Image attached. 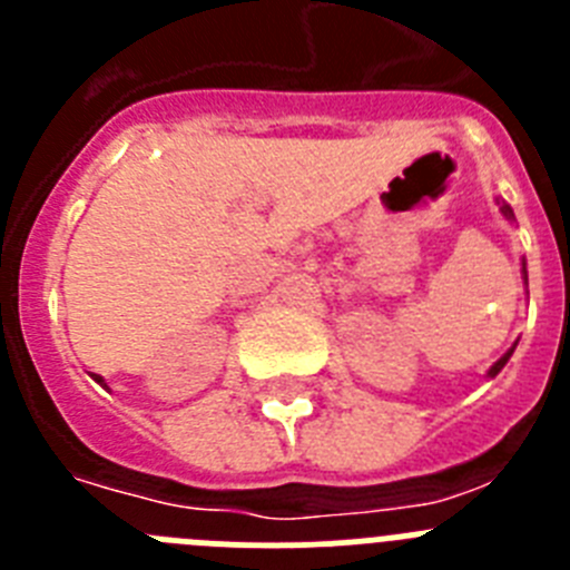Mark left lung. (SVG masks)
I'll return each instance as SVG.
<instances>
[{"instance_id":"obj_1","label":"left lung","mask_w":570,"mask_h":570,"mask_svg":"<svg viewBox=\"0 0 570 570\" xmlns=\"http://www.w3.org/2000/svg\"><path fill=\"white\" fill-rule=\"evenodd\" d=\"M502 214H505V216H508V219H513V210H511V208H508V205H502ZM511 354H513V347H511V351H508V354H505V356H500V360L493 362V365H491V371H488V376H497V374H500L502 367H505V362H508V360H511Z\"/></svg>"}]
</instances>
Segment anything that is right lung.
<instances>
[{"label": "right lung", "instance_id": "add662e5", "mask_svg": "<svg viewBox=\"0 0 570 570\" xmlns=\"http://www.w3.org/2000/svg\"><path fill=\"white\" fill-rule=\"evenodd\" d=\"M94 380H97L99 385H105V380H102V376H97V374H94Z\"/></svg>", "mask_w": 570, "mask_h": 570}]
</instances>
